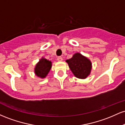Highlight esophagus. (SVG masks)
<instances>
[{
  "label": "esophagus",
  "instance_id": "34e87169",
  "mask_svg": "<svg viewBox=\"0 0 125 125\" xmlns=\"http://www.w3.org/2000/svg\"><path fill=\"white\" fill-rule=\"evenodd\" d=\"M57 60H58V61H59V62L62 61H63V58H62L61 56H58V58H57Z\"/></svg>",
  "mask_w": 125,
  "mask_h": 125
}]
</instances>
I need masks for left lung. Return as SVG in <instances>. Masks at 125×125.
I'll return each mask as SVG.
<instances>
[{"label": "left lung", "instance_id": "left-lung-1", "mask_svg": "<svg viewBox=\"0 0 125 125\" xmlns=\"http://www.w3.org/2000/svg\"><path fill=\"white\" fill-rule=\"evenodd\" d=\"M70 69L77 78L85 79L90 74L92 63L88 59L81 53H75L70 59L67 60Z\"/></svg>", "mask_w": 125, "mask_h": 125}]
</instances>
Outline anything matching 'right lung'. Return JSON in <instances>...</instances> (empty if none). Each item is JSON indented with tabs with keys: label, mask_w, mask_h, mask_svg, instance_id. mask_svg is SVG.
I'll use <instances>...</instances> for the list:
<instances>
[{
	"label": "right lung",
	"mask_w": 125,
	"mask_h": 125,
	"mask_svg": "<svg viewBox=\"0 0 125 125\" xmlns=\"http://www.w3.org/2000/svg\"><path fill=\"white\" fill-rule=\"evenodd\" d=\"M52 66V62L46 59L42 58L40 60L39 62L36 66L35 72L36 76L44 78L46 76Z\"/></svg>",
	"instance_id": "add662e5"
}]
</instances>
